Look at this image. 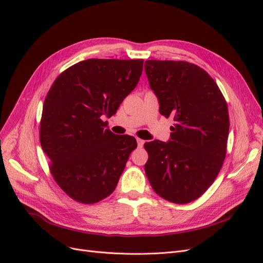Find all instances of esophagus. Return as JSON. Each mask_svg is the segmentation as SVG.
Wrapping results in <instances>:
<instances>
[{"label": "esophagus", "instance_id": "obj_1", "mask_svg": "<svg viewBox=\"0 0 263 263\" xmlns=\"http://www.w3.org/2000/svg\"><path fill=\"white\" fill-rule=\"evenodd\" d=\"M137 144H138V147L141 148L142 146H144V144H145V140H142L140 138H137Z\"/></svg>", "mask_w": 263, "mask_h": 263}]
</instances>
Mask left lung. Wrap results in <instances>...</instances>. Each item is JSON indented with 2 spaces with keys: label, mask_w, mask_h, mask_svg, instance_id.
Instances as JSON below:
<instances>
[{
  "label": "left lung",
  "mask_w": 263,
  "mask_h": 263,
  "mask_svg": "<svg viewBox=\"0 0 263 263\" xmlns=\"http://www.w3.org/2000/svg\"><path fill=\"white\" fill-rule=\"evenodd\" d=\"M145 71L159 112L174 121L168 142L145 144L146 176L164 200L193 202L212 185L225 160L227 103L212 77L194 63L147 60Z\"/></svg>",
  "instance_id": "left-lung-1"
}]
</instances>
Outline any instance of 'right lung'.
<instances>
[{
  "instance_id": "obj_1",
  "label": "right lung",
  "mask_w": 263,
  "mask_h": 263,
  "mask_svg": "<svg viewBox=\"0 0 263 263\" xmlns=\"http://www.w3.org/2000/svg\"><path fill=\"white\" fill-rule=\"evenodd\" d=\"M142 59H87L58 76L45 99L39 138L54 181L72 200L98 203L113 193L137 141L115 135L113 116L142 72Z\"/></svg>"
}]
</instances>
